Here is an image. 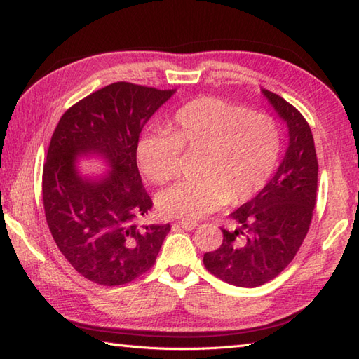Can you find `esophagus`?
<instances>
[{
  "label": "esophagus",
  "mask_w": 359,
  "mask_h": 359,
  "mask_svg": "<svg viewBox=\"0 0 359 359\" xmlns=\"http://www.w3.org/2000/svg\"><path fill=\"white\" fill-rule=\"evenodd\" d=\"M177 225L180 228H184V230L191 231V230H194V228L197 226V222H194V220H182V222H177Z\"/></svg>",
  "instance_id": "obj_1"
}]
</instances>
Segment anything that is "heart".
<instances>
[{"mask_svg": "<svg viewBox=\"0 0 359 359\" xmlns=\"http://www.w3.org/2000/svg\"><path fill=\"white\" fill-rule=\"evenodd\" d=\"M182 149L202 152L197 180L179 182L157 196L160 215L197 220L226 202L261 193L276 168L280 139L274 121L219 97H201L177 109L170 131L144 133L137 142L140 171L154 184L177 177Z\"/></svg>", "mask_w": 359, "mask_h": 359, "instance_id": "obj_1", "label": "heart"}]
</instances>
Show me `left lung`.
<instances>
[{
    "label": "left lung",
    "mask_w": 359,
    "mask_h": 359,
    "mask_svg": "<svg viewBox=\"0 0 359 359\" xmlns=\"http://www.w3.org/2000/svg\"><path fill=\"white\" fill-rule=\"evenodd\" d=\"M262 94L287 123L285 156L262 191L230 215L238 228L222 230V245L203 255L207 270L236 287L262 285L293 261L316 203L318 158L307 120L278 94Z\"/></svg>",
    "instance_id": "left-lung-1"
}]
</instances>
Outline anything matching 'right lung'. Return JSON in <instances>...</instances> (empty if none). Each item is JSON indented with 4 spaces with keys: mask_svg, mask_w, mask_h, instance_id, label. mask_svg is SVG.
Listing matches in <instances>:
<instances>
[{
    "mask_svg": "<svg viewBox=\"0 0 359 359\" xmlns=\"http://www.w3.org/2000/svg\"><path fill=\"white\" fill-rule=\"evenodd\" d=\"M175 89L117 81L75 103L60 118L43 166V203L58 250L95 284L123 285L156 262L171 226L139 225L152 201L137 168L143 126ZM102 156L110 168L83 176L79 156Z\"/></svg>",
    "mask_w": 359,
    "mask_h": 359,
    "instance_id": "add662e5",
    "label": "right lung"
}]
</instances>
